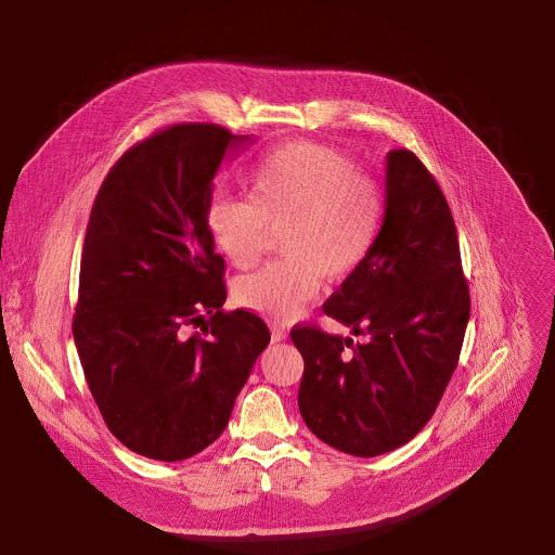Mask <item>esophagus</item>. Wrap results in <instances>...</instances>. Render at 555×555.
Instances as JSON below:
<instances>
[{"label": "esophagus", "instance_id": "esophagus-1", "mask_svg": "<svg viewBox=\"0 0 555 555\" xmlns=\"http://www.w3.org/2000/svg\"><path fill=\"white\" fill-rule=\"evenodd\" d=\"M285 330H281V327H272V343H281V340H285Z\"/></svg>", "mask_w": 555, "mask_h": 555}]
</instances>
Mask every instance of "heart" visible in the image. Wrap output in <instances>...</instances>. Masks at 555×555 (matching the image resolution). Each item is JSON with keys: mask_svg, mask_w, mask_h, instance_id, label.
Wrapping results in <instances>:
<instances>
[{"mask_svg": "<svg viewBox=\"0 0 555 555\" xmlns=\"http://www.w3.org/2000/svg\"><path fill=\"white\" fill-rule=\"evenodd\" d=\"M250 199L215 197L206 228L215 248L250 268L279 236V261L234 283L242 307L294 319L321 292V276L345 281L371 257L384 223L379 186L351 155L321 142H289L250 171Z\"/></svg>", "mask_w": 555, "mask_h": 555, "instance_id": "1", "label": "heart"}]
</instances>
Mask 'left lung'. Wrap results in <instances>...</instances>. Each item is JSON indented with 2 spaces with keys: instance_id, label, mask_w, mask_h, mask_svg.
<instances>
[{
  "instance_id": "left-lung-1",
  "label": "left lung",
  "mask_w": 555,
  "mask_h": 555,
  "mask_svg": "<svg viewBox=\"0 0 555 555\" xmlns=\"http://www.w3.org/2000/svg\"><path fill=\"white\" fill-rule=\"evenodd\" d=\"M323 309L366 340L353 345L315 325L292 330L305 360L302 422L353 456L409 443L437 411L469 319L450 206L413 151H388L379 240Z\"/></svg>"
}]
</instances>
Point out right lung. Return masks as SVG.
<instances>
[{"label":"right lung","mask_w":555,"mask_h":555,"mask_svg":"<svg viewBox=\"0 0 555 555\" xmlns=\"http://www.w3.org/2000/svg\"><path fill=\"white\" fill-rule=\"evenodd\" d=\"M248 140L210 122L155 131L122 153L92 206L72 334L107 428L155 461L223 433L270 343L259 315L221 309L225 266L206 228L223 155Z\"/></svg>","instance_id":"obj_1"}]
</instances>
